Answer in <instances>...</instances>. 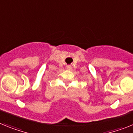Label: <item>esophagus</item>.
<instances>
[{
    "instance_id": "34e87169",
    "label": "esophagus",
    "mask_w": 133,
    "mask_h": 133,
    "mask_svg": "<svg viewBox=\"0 0 133 133\" xmlns=\"http://www.w3.org/2000/svg\"><path fill=\"white\" fill-rule=\"evenodd\" d=\"M66 69H68V70H71V69H72V66H70V65L66 66Z\"/></svg>"
}]
</instances>
